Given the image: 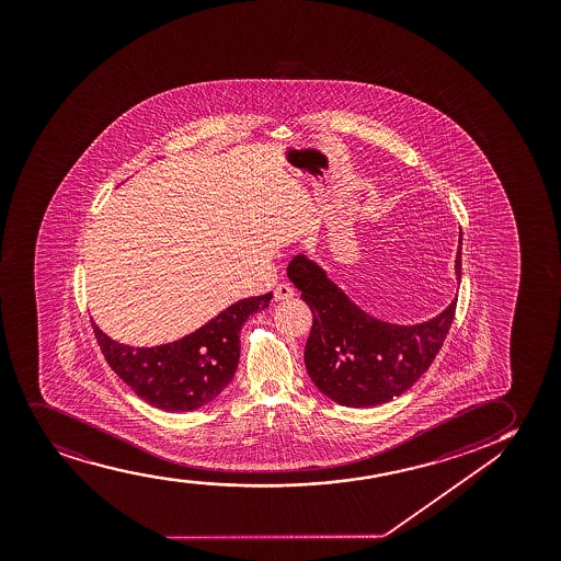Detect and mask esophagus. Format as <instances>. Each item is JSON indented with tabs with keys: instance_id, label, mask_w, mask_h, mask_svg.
<instances>
[{
	"instance_id": "1",
	"label": "esophagus",
	"mask_w": 561,
	"mask_h": 561,
	"mask_svg": "<svg viewBox=\"0 0 561 561\" xmlns=\"http://www.w3.org/2000/svg\"><path fill=\"white\" fill-rule=\"evenodd\" d=\"M295 297V289L287 284L277 285L276 289H274V298L276 300H287V298Z\"/></svg>"
}]
</instances>
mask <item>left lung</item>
<instances>
[{
  "instance_id": "left-lung-1",
  "label": "left lung",
  "mask_w": 561,
  "mask_h": 561,
  "mask_svg": "<svg viewBox=\"0 0 561 561\" xmlns=\"http://www.w3.org/2000/svg\"><path fill=\"white\" fill-rule=\"evenodd\" d=\"M287 276L310 306L305 363L321 393L342 407H376L409 391L427 373L456 316L457 298L420 325H393L368 316L308 256L297 255ZM461 279V236L456 255Z\"/></svg>"
}]
</instances>
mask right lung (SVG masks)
I'll use <instances>...</instances> for the list:
<instances>
[{"label":"right lung","mask_w":561,"mask_h":561,"mask_svg":"<svg viewBox=\"0 0 561 561\" xmlns=\"http://www.w3.org/2000/svg\"><path fill=\"white\" fill-rule=\"evenodd\" d=\"M272 293L243 298L181 340L154 347L118 344L92 323L111 370L139 399L167 412H188L214 401L234 378L240 331L251 313L271 305Z\"/></svg>","instance_id":"add662e5"}]
</instances>
